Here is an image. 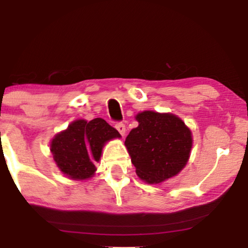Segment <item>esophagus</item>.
Segmentation results:
<instances>
[{"instance_id":"1","label":"esophagus","mask_w":248,"mask_h":248,"mask_svg":"<svg viewBox=\"0 0 248 248\" xmlns=\"http://www.w3.org/2000/svg\"><path fill=\"white\" fill-rule=\"evenodd\" d=\"M115 128L119 130V133H120L122 136L124 135V133H126V126H124V124H122V122H119V124H115Z\"/></svg>"}]
</instances>
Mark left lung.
<instances>
[{
	"instance_id": "left-lung-1",
	"label": "left lung",
	"mask_w": 248,
	"mask_h": 248,
	"mask_svg": "<svg viewBox=\"0 0 248 248\" xmlns=\"http://www.w3.org/2000/svg\"><path fill=\"white\" fill-rule=\"evenodd\" d=\"M139 126L124 141L136 173L147 183H161L186 167L192 135L178 116L144 110L135 116Z\"/></svg>"
}]
</instances>
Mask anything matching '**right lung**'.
<instances>
[{
	"mask_svg": "<svg viewBox=\"0 0 248 248\" xmlns=\"http://www.w3.org/2000/svg\"><path fill=\"white\" fill-rule=\"evenodd\" d=\"M121 138L104 119L76 120L51 141V153L57 167L71 179H87L94 175V162L100 160L107 141Z\"/></svg>",
	"mask_w": 248,
	"mask_h": 248,
	"instance_id": "add662e5",
	"label": "right lung"
}]
</instances>
